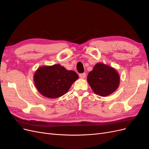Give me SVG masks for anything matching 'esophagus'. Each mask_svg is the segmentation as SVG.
I'll return each instance as SVG.
<instances>
[{"mask_svg":"<svg viewBox=\"0 0 149 149\" xmlns=\"http://www.w3.org/2000/svg\"><path fill=\"white\" fill-rule=\"evenodd\" d=\"M79 77L81 78V79H84L86 78V74L85 73H81L79 74Z\"/></svg>","mask_w":149,"mask_h":149,"instance_id":"1","label":"esophagus"}]
</instances>
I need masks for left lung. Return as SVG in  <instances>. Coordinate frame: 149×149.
Masks as SVG:
<instances>
[{
  "mask_svg": "<svg viewBox=\"0 0 149 149\" xmlns=\"http://www.w3.org/2000/svg\"><path fill=\"white\" fill-rule=\"evenodd\" d=\"M87 80L94 93L105 97L118 89L120 76L113 68L100 63L89 72Z\"/></svg>",
  "mask_w": 149,
  "mask_h": 149,
  "instance_id": "left-lung-1",
  "label": "left lung"
}]
</instances>
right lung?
I'll return each instance as SVG.
<instances>
[{"label": "right lung", "instance_id": "right-lung-1", "mask_svg": "<svg viewBox=\"0 0 149 149\" xmlns=\"http://www.w3.org/2000/svg\"><path fill=\"white\" fill-rule=\"evenodd\" d=\"M79 76L74 71L60 65L42 66L35 71L33 81L39 93L48 98H57L65 94Z\"/></svg>", "mask_w": 149, "mask_h": 149}]
</instances>
